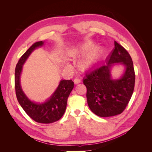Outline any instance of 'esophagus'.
<instances>
[{
  "label": "esophagus",
  "mask_w": 152,
  "mask_h": 152,
  "mask_svg": "<svg viewBox=\"0 0 152 152\" xmlns=\"http://www.w3.org/2000/svg\"><path fill=\"white\" fill-rule=\"evenodd\" d=\"M80 82H81L80 79H78V78H75V79H74V83H75V84H79V83H80Z\"/></svg>",
  "instance_id": "obj_1"
}]
</instances>
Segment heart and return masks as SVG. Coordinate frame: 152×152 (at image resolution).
Here are the masks:
<instances>
[{
    "mask_svg": "<svg viewBox=\"0 0 152 152\" xmlns=\"http://www.w3.org/2000/svg\"><path fill=\"white\" fill-rule=\"evenodd\" d=\"M93 45L92 44H87L79 49V50H78V54H84L85 53H89L93 49ZM99 51L98 50H94L89 54H87L80 61V65L81 68L83 69H87L91 68L97 61L99 57Z\"/></svg>",
    "mask_w": 152,
    "mask_h": 152,
    "instance_id": "1",
    "label": "heart"
}]
</instances>
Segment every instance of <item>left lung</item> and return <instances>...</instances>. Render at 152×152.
I'll return each instance as SVG.
<instances>
[{
  "label": "left lung",
  "instance_id": "obj_1",
  "mask_svg": "<svg viewBox=\"0 0 152 152\" xmlns=\"http://www.w3.org/2000/svg\"><path fill=\"white\" fill-rule=\"evenodd\" d=\"M107 62L86 73L83 83L87 88V104L96 115L112 117L121 114L131 98L134 88L135 73L131 56L116 41ZM122 64L125 72L120 79L113 80V66Z\"/></svg>",
  "mask_w": 152,
  "mask_h": 152
}]
</instances>
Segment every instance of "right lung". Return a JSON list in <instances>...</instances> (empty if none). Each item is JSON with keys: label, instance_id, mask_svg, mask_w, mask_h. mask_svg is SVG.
Instances as JSON below:
<instances>
[{"label": "right lung", "instance_id": "1", "mask_svg": "<svg viewBox=\"0 0 152 152\" xmlns=\"http://www.w3.org/2000/svg\"><path fill=\"white\" fill-rule=\"evenodd\" d=\"M43 45L42 41L34 43L18 61L15 69V90L18 102L31 118L39 123L50 124L58 121L63 115L66 110L68 98L74 87V83L72 80H61L52 96L42 103L31 102L25 95L20 84L23 65L30 54L36 48Z\"/></svg>", "mask_w": 152, "mask_h": 152}]
</instances>
